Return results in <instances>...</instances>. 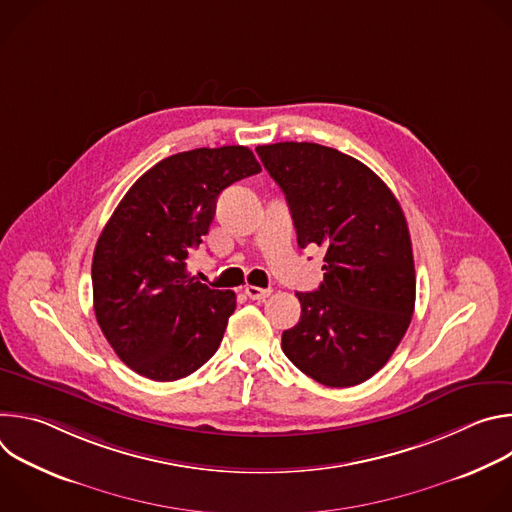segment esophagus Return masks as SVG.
I'll return each mask as SVG.
<instances>
[{"instance_id": "1", "label": "esophagus", "mask_w": 512, "mask_h": 512, "mask_svg": "<svg viewBox=\"0 0 512 512\" xmlns=\"http://www.w3.org/2000/svg\"><path fill=\"white\" fill-rule=\"evenodd\" d=\"M245 296L249 298V300H265V298H269L271 296V289L269 287H255V285H245Z\"/></svg>"}]
</instances>
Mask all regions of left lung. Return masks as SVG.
Here are the masks:
<instances>
[{
  "label": "left lung",
  "instance_id": "1",
  "mask_svg": "<svg viewBox=\"0 0 512 512\" xmlns=\"http://www.w3.org/2000/svg\"><path fill=\"white\" fill-rule=\"evenodd\" d=\"M257 154L283 190L298 245L324 247V281L298 291L300 322L281 348L326 387H354L381 371L415 308V265L405 214L362 162L320 143L281 141Z\"/></svg>",
  "mask_w": 512,
  "mask_h": 512
}]
</instances>
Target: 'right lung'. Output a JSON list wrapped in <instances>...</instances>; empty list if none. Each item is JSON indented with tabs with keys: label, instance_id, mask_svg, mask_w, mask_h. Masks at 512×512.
I'll use <instances>...</instances> for the list:
<instances>
[{
	"label": "right lung",
	"instance_id": "add662e5",
	"mask_svg": "<svg viewBox=\"0 0 512 512\" xmlns=\"http://www.w3.org/2000/svg\"><path fill=\"white\" fill-rule=\"evenodd\" d=\"M259 172L245 145L174 154L111 214L93 255L95 316L137 375L162 383L188 377L221 344L237 298L190 277L186 259L208 233L218 194Z\"/></svg>",
	"mask_w": 512,
	"mask_h": 512
}]
</instances>
